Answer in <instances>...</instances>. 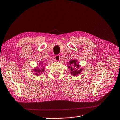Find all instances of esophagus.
<instances>
[{"instance_id": "34e87169", "label": "esophagus", "mask_w": 120, "mask_h": 120, "mask_svg": "<svg viewBox=\"0 0 120 120\" xmlns=\"http://www.w3.org/2000/svg\"><path fill=\"white\" fill-rule=\"evenodd\" d=\"M60 55H56L54 57V59L57 61H60Z\"/></svg>"}]
</instances>
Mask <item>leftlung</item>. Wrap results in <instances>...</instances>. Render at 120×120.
Listing matches in <instances>:
<instances>
[{
    "mask_svg": "<svg viewBox=\"0 0 120 120\" xmlns=\"http://www.w3.org/2000/svg\"><path fill=\"white\" fill-rule=\"evenodd\" d=\"M68 64V68L70 69L71 71V75L74 76H77L79 75L82 71V69L79 68L80 66L79 64L78 61L75 60H69L68 62L67 63Z\"/></svg>",
    "mask_w": 120,
    "mask_h": 120,
    "instance_id": "8db88e82",
    "label": "left lung"
}]
</instances>
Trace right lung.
<instances>
[{
	"instance_id": "right-lung-1",
	"label": "right lung",
	"mask_w": 120,
	"mask_h": 120,
	"mask_svg": "<svg viewBox=\"0 0 120 120\" xmlns=\"http://www.w3.org/2000/svg\"><path fill=\"white\" fill-rule=\"evenodd\" d=\"M43 61H41V62L39 63V64L41 65V67H42V68H41V70H40V69H38V67H37V68H34V70H33L35 72V75H38V76H39L40 75H41V72H44L45 71V67H43V65H42V64L43 63Z\"/></svg>"
}]
</instances>
